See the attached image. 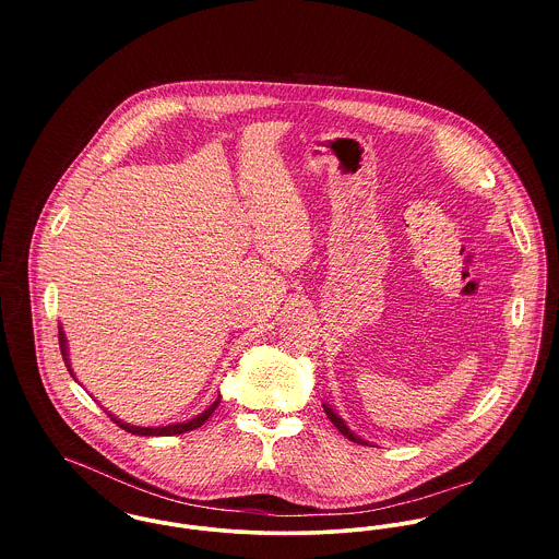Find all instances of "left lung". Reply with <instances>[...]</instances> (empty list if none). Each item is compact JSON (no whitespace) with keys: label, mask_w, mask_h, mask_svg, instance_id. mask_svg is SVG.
Here are the masks:
<instances>
[{"label":"left lung","mask_w":559,"mask_h":559,"mask_svg":"<svg viewBox=\"0 0 559 559\" xmlns=\"http://www.w3.org/2000/svg\"><path fill=\"white\" fill-rule=\"evenodd\" d=\"M322 406H324V413H326V417L331 419V424H333V426H335V428H337L346 439H350V441H355V443H359V445H368L361 437H357V435H355V432H353V430L342 421V417H340L337 413H333V408H331L329 404H322Z\"/></svg>","instance_id":"1"}]
</instances>
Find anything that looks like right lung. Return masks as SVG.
Segmentation results:
<instances>
[{
  "instance_id": "1",
  "label": "right lung",
  "mask_w": 559,
  "mask_h": 559,
  "mask_svg": "<svg viewBox=\"0 0 559 559\" xmlns=\"http://www.w3.org/2000/svg\"><path fill=\"white\" fill-rule=\"evenodd\" d=\"M58 337H60V350H62V357H64V361H67V366H69V372L73 374V370H71V364H69V346H67V335H64V331H62V326H60V333H58ZM75 377V374H73ZM217 404H219V399L215 400L204 413H200L198 417H193V419H189V421H182V424H169V426H157V428H144V426H131V424H124L122 419H118V417H114L111 413H107L120 428H124L127 432H131V435H140V437H171V435H182V432H189V430H195V428H200L213 413H215V408H217Z\"/></svg>"
}]
</instances>
